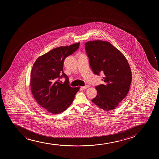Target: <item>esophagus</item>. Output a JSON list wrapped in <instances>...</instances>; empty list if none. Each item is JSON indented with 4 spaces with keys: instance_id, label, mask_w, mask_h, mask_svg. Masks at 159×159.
I'll list each match as a JSON object with an SVG mask.
<instances>
[{
    "instance_id": "1",
    "label": "esophagus",
    "mask_w": 159,
    "mask_h": 159,
    "mask_svg": "<svg viewBox=\"0 0 159 159\" xmlns=\"http://www.w3.org/2000/svg\"><path fill=\"white\" fill-rule=\"evenodd\" d=\"M89 87V85H86V86H84V87H81V88H82V89H87Z\"/></svg>"
}]
</instances>
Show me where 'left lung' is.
<instances>
[{"mask_svg":"<svg viewBox=\"0 0 159 159\" xmlns=\"http://www.w3.org/2000/svg\"><path fill=\"white\" fill-rule=\"evenodd\" d=\"M90 66L95 75L103 74L104 84L96 87L92 102L104 111H112L129 93L132 72L126 58L108 42L93 41L85 44Z\"/></svg>","mask_w":159,"mask_h":159,"instance_id":"1","label":"left lung"}]
</instances>
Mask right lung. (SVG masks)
I'll use <instances>...</instances> for the list:
<instances>
[{
	"label": "right lung",
	"instance_id": "1",
	"mask_svg": "<svg viewBox=\"0 0 159 159\" xmlns=\"http://www.w3.org/2000/svg\"><path fill=\"white\" fill-rule=\"evenodd\" d=\"M80 43L53 48L40 56L30 72V88L35 99L53 114L66 110L73 102L80 87L69 85L68 76L63 71L64 60L79 48ZM66 78L63 84L59 81Z\"/></svg>",
	"mask_w": 159,
	"mask_h": 159
}]
</instances>
